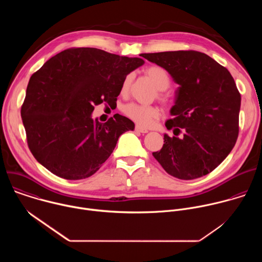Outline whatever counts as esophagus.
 <instances>
[{
	"instance_id": "34e87169",
	"label": "esophagus",
	"mask_w": 262,
	"mask_h": 262,
	"mask_svg": "<svg viewBox=\"0 0 262 262\" xmlns=\"http://www.w3.org/2000/svg\"><path fill=\"white\" fill-rule=\"evenodd\" d=\"M135 129H136L137 132H139V133H142V134L148 133V129H146V128H144V127H142V126H140V125H136Z\"/></svg>"
}]
</instances>
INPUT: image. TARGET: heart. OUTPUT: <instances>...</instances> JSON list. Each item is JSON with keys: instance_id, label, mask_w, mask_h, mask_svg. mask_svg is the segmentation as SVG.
I'll return each mask as SVG.
<instances>
[{"instance_id": "1", "label": "heart", "mask_w": 262, "mask_h": 262, "mask_svg": "<svg viewBox=\"0 0 262 262\" xmlns=\"http://www.w3.org/2000/svg\"><path fill=\"white\" fill-rule=\"evenodd\" d=\"M146 77L151 81L154 86L158 91H165L170 86V77L166 69L161 66L152 65L149 66L145 69ZM132 74L125 77L122 83L121 90L122 92H126L129 84L132 82ZM162 97V95H161ZM164 100L165 98L162 97ZM124 114L135 121L136 123L142 126H150L154 123V120L159 118L160 116V110L154 105H144L138 103H128L123 107Z\"/></svg>"}]
</instances>
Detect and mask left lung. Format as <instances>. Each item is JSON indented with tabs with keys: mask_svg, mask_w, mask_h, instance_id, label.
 <instances>
[{
	"mask_svg": "<svg viewBox=\"0 0 262 262\" xmlns=\"http://www.w3.org/2000/svg\"><path fill=\"white\" fill-rule=\"evenodd\" d=\"M166 69L178 84L164 145L154 152L167 173L191 180L214 170L232 150L238 137L241 94L227 68L206 54L176 51L142 54Z\"/></svg>",
	"mask_w": 262,
	"mask_h": 262,
	"instance_id": "1",
	"label": "left lung"
}]
</instances>
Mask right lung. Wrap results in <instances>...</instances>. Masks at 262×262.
<instances>
[{"instance_id":"1","label":"right lung","mask_w":262,"mask_h":262,"mask_svg":"<svg viewBox=\"0 0 262 262\" xmlns=\"http://www.w3.org/2000/svg\"><path fill=\"white\" fill-rule=\"evenodd\" d=\"M141 58L94 48L65 50L32 74L21 120L34 158L55 175L79 180L108 159L119 137L135 123L119 114L105 123L92 118L94 104H114L128 73Z\"/></svg>"}]
</instances>
